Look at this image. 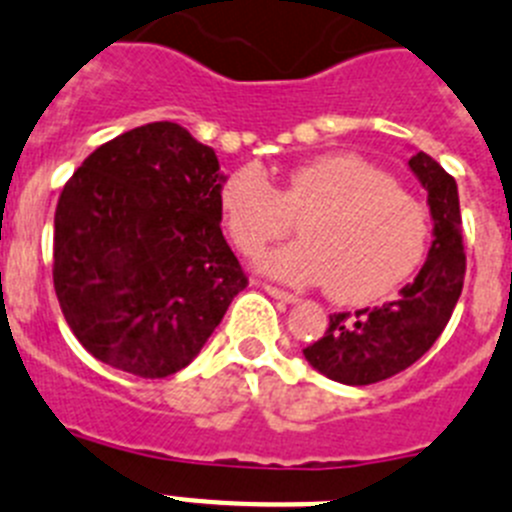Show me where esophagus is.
I'll return each mask as SVG.
<instances>
[{
	"label": "esophagus",
	"instance_id": "1",
	"mask_svg": "<svg viewBox=\"0 0 512 512\" xmlns=\"http://www.w3.org/2000/svg\"><path fill=\"white\" fill-rule=\"evenodd\" d=\"M265 293H267V296L278 298V301H283V303H296L298 301L296 293H288V290L275 288V285H265Z\"/></svg>",
	"mask_w": 512,
	"mask_h": 512
}]
</instances>
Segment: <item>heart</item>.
<instances>
[{
    "mask_svg": "<svg viewBox=\"0 0 512 512\" xmlns=\"http://www.w3.org/2000/svg\"><path fill=\"white\" fill-rule=\"evenodd\" d=\"M234 245L257 255L293 229L303 239L257 260L270 278L326 285L339 303H370L416 273L428 247V214L377 165L329 153L296 165L283 188L260 165H242L219 191Z\"/></svg>",
    "mask_w": 512,
    "mask_h": 512,
    "instance_id": "b5f03b06",
    "label": "heart"
}]
</instances>
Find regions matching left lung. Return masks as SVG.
<instances>
[{
  "label": "left lung",
  "mask_w": 512,
  "mask_h": 512,
  "mask_svg": "<svg viewBox=\"0 0 512 512\" xmlns=\"http://www.w3.org/2000/svg\"><path fill=\"white\" fill-rule=\"evenodd\" d=\"M408 168L428 191L434 242L416 278L398 298L375 308L329 316L319 342L303 349L313 370L344 385L388 380L421 359L449 324L462 296L467 257L462 247L457 181L431 155L416 153Z\"/></svg>",
  "instance_id": "8db88e82"
}]
</instances>
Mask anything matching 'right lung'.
I'll return each mask as SVG.
<instances>
[{
    "instance_id": "right-lung-1",
    "label": "right lung",
    "mask_w": 512,
    "mask_h": 512,
    "mask_svg": "<svg viewBox=\"0 0 512 512\" xmlns=\"http://www.w3.org/2000/svg\"><path fill=\"white\" fill-rule=\"evenodd\" d=\"M224 173L176 122L96 147L55 206L53 285L99 362L137 377L191 365L247 278L222 234Z\"/></svg>"
}]
</instances>
